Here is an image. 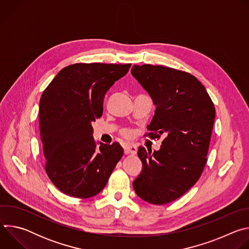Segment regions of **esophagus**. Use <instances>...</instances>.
<instances>
[{
  "label": "esophagus",
  "mask_w": 249,
  "mask_h": 249,
  "mask_svg": "<svg viewBox=\"0 0 249 249\" xmlns=\"http://www.w3.org/2000/svg\"><path fill=\"white\" fill-rule=\"evenodd\" d=\"M124 153L126 155H136L137 154V148L134 145H128L124 148Z\"/></svg>",
  "instance_id": "esophagus-1"
}]
</instances>
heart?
Here are the masks:
<instances>
[{
    "label": "heart",
    "mask_w": 249,
    "mask_h": 249,
    "mask_svg": "<svg viewBox=\"0 0 249 249\" xmlns=\"http://www.w3.org/2000/svg\"><path fill=\"white\" fill-rule=\"evenodd\" d=\"M124 136H126V137H130L131 136V132L130 131H128V130H126V131H124Z\"/></svg>",
    "instance_id": "1"
}]
</instances>
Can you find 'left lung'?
<instances>
[{"mask_svg": "<svg viewBox=\"0 0 249 249\" xmlns=\"http://www.w3.org/2000/svg\"><path fill=\"white\" fill-rule=\"evenodd\" d=\"M131 74L156 105L148 135L165 136L159 151L139 147L143 169L133 187L141 199L167 204L200 178L207 162L215 106L204 86L183 71L145 64L134 65Z\"/></svg>", "mask_w": 249, "mask_h": 249, "instance_id": "8db88e82", "label": "left lung"}]
</instances>
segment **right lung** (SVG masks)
Segmentation results:
<instances>
[{
    "label": "right lung",
    "mask_w": 249,
    "mask_h": 249,
    "mask_svg": "<svg viewBox=\"0 0 249 249\" xmlns=\"http://www.w3.org/2000/svg\"><path fill=\"white\" fill-rule=\"evenodd\" d=\"M130 67L131 64L70 65L43 91L39 128L45 170L64 194L83 199L95 196L122 158L124 152L117 142L97 147L91 122L102 115L105 93Z\"/></svg>",
    "instance_id": "right-lung-1"
}]
</instances>
